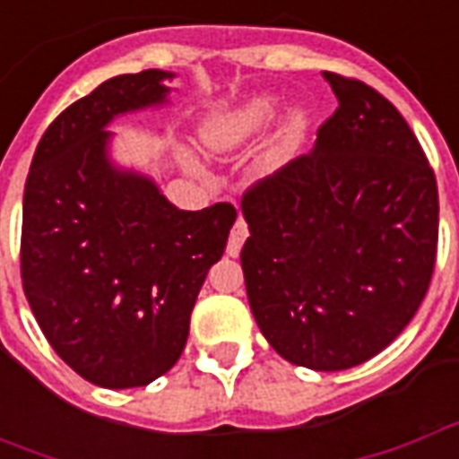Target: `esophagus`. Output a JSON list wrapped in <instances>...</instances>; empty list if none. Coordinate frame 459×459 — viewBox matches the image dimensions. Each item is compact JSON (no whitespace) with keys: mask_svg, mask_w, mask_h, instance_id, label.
<instances>
[{"mask_svg":"<svg viewBox=\"0 0 459 459\" xmlns=\"http://www.w3.org/2000/svg\"><path fill=\"white\" fill-rule=\"evenodd\" d=\"M246 238H248V226H246V221H243L238 216V221H236V226L230 229L226 253L236 258V255H238V253H240V248H243V243H246Z\"/></svg>","mask_w":459,"mask_h":459,"instance_id":"34e87169","label":"esophagus"}]
</instances>
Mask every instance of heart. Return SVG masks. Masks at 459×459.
I'll list each match as a JSON object with an SVG mask.
<instances>
[{
    "label": "heart",
    "instance_id": "obj_1",
    "mask_svg": "<svg viewBox=\"0 0 459 459\" xmlns=\"http://www.w3.org/2000/svg\"><path fill=\"white\" fill-rule=\"evenodd\" d=\"M280 115V100L273 95H258L250 98L238 108L226 110V113L213 115L209 120L201 125V142L209 147L211 152H236L248 147L250 142H255L260 134H265L273 122L278 120ZM305 130V122L295 117L290 122L288 130L282 134V140L275 150H270V154L263 161V167L268 171H275L288 160L290 150L295 147V142L299 140V134Z\"/></svg>",
    "mask_w": 459,
    "mask_h": 459
}]
</instances>
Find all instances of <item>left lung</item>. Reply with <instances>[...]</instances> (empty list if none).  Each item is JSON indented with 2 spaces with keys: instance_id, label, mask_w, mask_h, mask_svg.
Wrapping results in <instances>:
<instances>
[{
  "instance_id": "1",
  "label": "left lung",
  "mask_w": 459,
  "mask_h": 459,
  "mask_svg": "<svg viewBox=\"0 0 459 459\" xmlns=\"http://www.w3.org/2000/svg\"><path fill=\"white\" fill-rule=\"evenodd\" d=\"M339 108L309 154L240 201V265L263 337L290 364L344 371L384 351L420 307L437 253V184L403 115L325 71Z\"/></svg>"
}]
</instances>
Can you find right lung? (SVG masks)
Here are the masks:
<instances>
[{
    "instance_id": "obj_1",
    "label": "right lung",
    "mask_w": 459,
    "mask_h": 459,
    "mask_svg": "<svg viewBox=\"0 0 459 459\" xmlns=\"http://www.w3.org/2000/svg\"><path fill=\"white\" fill-rule=\"evenodd\" d=\"M174 74L115 75L58 115L24 186L22 282L39 327L75 374L137 388L167 374L186 346L209 268L236 209L181 211L157 184L108 160L117 115L167 100Z\"/></svg>"
}]
</instances>
